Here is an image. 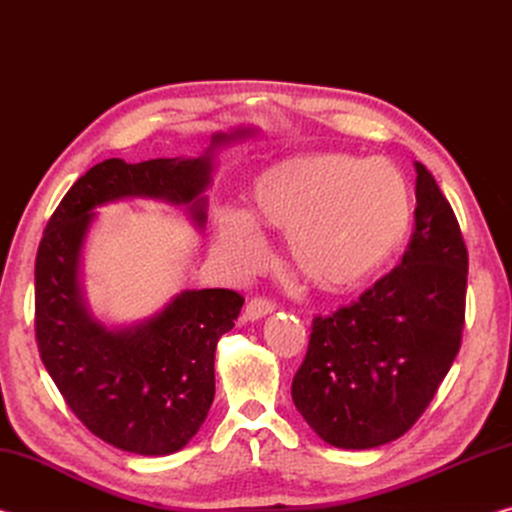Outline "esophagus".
Returning <instances> with one entry per match:
<instances>
[{"mask_svg":"<svg viewBox=\"0 0 512 512\" xmlns=\"http://www.w3.org/2000/svg\"><path fill=\"white\" fill-rule=\"evenodd\" d=\"M275 302L271 298H264V296H257V298H250V302L244 309V320H259L264 318L266 314H271L275 311Z\"/></svg>","mask_w":512,"mask_h":512,"instance_id":"esophagus-1","label":"esophagus"}]
</instances>
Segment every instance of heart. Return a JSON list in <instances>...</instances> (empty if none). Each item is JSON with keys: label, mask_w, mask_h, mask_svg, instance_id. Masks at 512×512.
Instances as JSON below:
<instances>
[{"label": "heart", "mask_w": 512, "mask_h": 512, "mask_svg": "<svg viewBox=\"0 0 512 512\" xmlns=\"http://www.w3.org/2000/svg\"><path fill=\"white\" fill-rule=\"evenodd\" d=\"M250 215L266 228L289 230L291 259L309 282L348 291L402 248L413 201L393 162L307 153L259 173L250 187ZM252 220L235 207L216 212V250L241 273L255 271L266 257L264 237Z\"/></svg>", "instance_id": "obj_1"}]
</instances>
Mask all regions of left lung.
<instances>
[{
	"label": "left lung",
	"mask_w": 512,
	"mask_h": 512,
	"mask_svg": "<svg viewBox=\"0 0 512 512\" xmlns=\"http://www.w3.org/2000/svg\"><path fill=\"white\" fill-rule=\"evenodd\" d=\"M415 223L402 262L348 307L314 316L291 384L325 443L370 449L404 436L461 350L467 248L452 205L415 162Z\"/></svg>",
	"instance_id": "left-lung-1"
}]
</instances>
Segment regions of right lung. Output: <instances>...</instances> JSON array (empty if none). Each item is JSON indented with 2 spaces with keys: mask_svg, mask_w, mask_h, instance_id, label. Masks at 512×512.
Listing matches in <instances>:
<instances>
[{
  "mask_svg": "<svg viewBox=\"0 0 512 512\" xmlns=\"http://www.w3.org/2000/svg\"><path fill=\"white\" fill-rule=\"evenodd\" d=\"M244 133L214 135V144ZM210 169V155L103 160L76 180L42 232L33 318L40 359L76 418L124 452L173 454L201 429L214 400L216 343L235 327L244 296L232 289L183 291L155 318L112 332L90 318L79 296L85 232L94 207L124 196L192 203V216L203 223Z\"/></svg>",
  "mask_w": 512,
  "mask_h": 512,
  "instance_id": "add662e5",
  "label": "right lung"
}]
</instances>
